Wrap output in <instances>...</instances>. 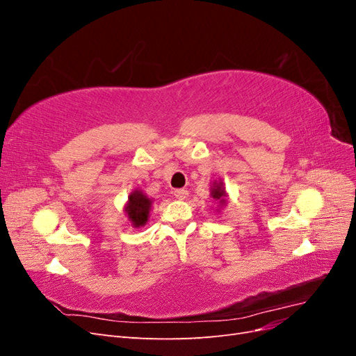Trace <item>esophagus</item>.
I'll use <instances>...</instances> for the list:
<instances>
[{
	"label": "esophagus",
	"mask_w": 356,
	"mask_h": 356,
	"mask_svg": "<svg viewBox=\"0 0 356 356\" xmlns=\"http://www.w3.org/2000/svg\"><path fill=\"white\" fill-rule=\"evenodd\" d=\"M174 196L178 199V200H184L188 197V191L184 190V188H178L174 191Z\"/></svg>",
	"instance_id": "obj_1"
}]
</instances>
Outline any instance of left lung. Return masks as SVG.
<instances>
[{"instance_id":"8db88e82","label":"left lung","mask_w":356,"mask_h":356,"mask_svg":"<svg viewBox=\"0 0 356 356\" xmlns=\"http://www.w3.org/2000/svg\"><path fill=\"white\" fill-rule=\"evenodd\" d=\"M211 196H212V199L218 200L220 208H221V207H225V203H227V191H225L224 182H222L221 179L212 182V186H211ZM217 211H220V209H217Z\"/></svg>"}]
</instances>
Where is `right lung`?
Returning <instances> with one entry per match:
<instances>
[{"mask_svg": "<svg viewBox=\"0 0 356 356\" xmlns=\"http://www.w3.org/2000/svg\"><path fill=\"white\" fill-rule=\"evenodd\" d=\"M153 199H149L143 190H134L127 196V202L124 204V215L129 220V225L134 229L144 227L149 218V211H152Z\"/></svg>", "mask_w": 356, "mask_h": 356, "instance_id": "right-lung-1", "label": "right lung"}]
</instances>
